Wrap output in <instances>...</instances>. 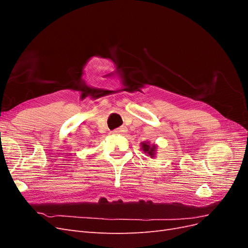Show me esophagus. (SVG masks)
I'll use <instances>...</instances> for the list:
<instances>
[{
	"label": "esophagus",
	"mask_w": 248,
	"mask_h": 248,
	"mask_svg": "<svg viewBox=\"0 0 248 248\" xmlns=\"http://www.w3.org/2000/svg\"><path fill=\"white\" fill-rule=\"evenodd\" d=\"M125 132H126L125 127H120V128H117V129L112 131V133H114V134H122V133H125Z\"/></svg>",
	"instance_id": "1"
}]
</instances>
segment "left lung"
<instances>
[{
    "mask_svg": "<svg viewBox=\"0 0 248 248\" xmlns=\"http://www.w3.org/2000/svg\"><path fill=\"white\" fill-rule=\"evenodd\" d=\"M140 146H141V150L146 154H148L150 157H154L156 152V145H150L149 141H142Z\"/></svg>",
    "mask_w": 248,
    "mask_h": 248,
    "instance_id": "left-lung-1",
    "label": "left lung"
}]
</instances>
